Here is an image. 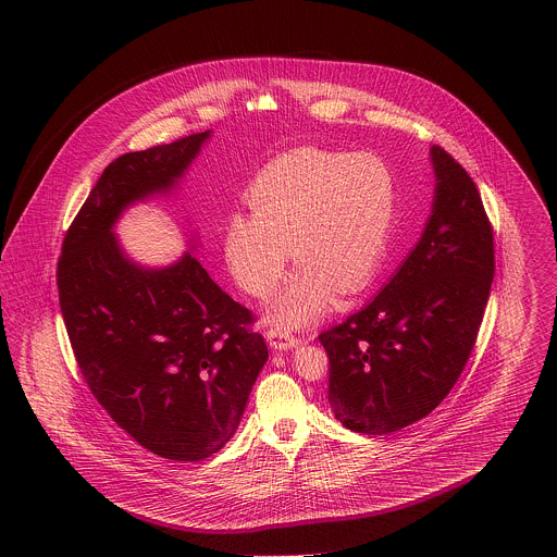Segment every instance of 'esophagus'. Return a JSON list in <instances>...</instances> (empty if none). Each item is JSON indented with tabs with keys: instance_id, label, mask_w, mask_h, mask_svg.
I'll return each mask as SVG.
<instances>
[{
	"instance_id": "esophagus-1",
	"label": "esophagus",
	"mask_w": 557,
	"mask_h": 557,
	"mask_svg": "<svg viewBox=\"0 0 557 557\" xmlns=\"http://www.w3.org/2000/svg\"><path fill=\"white\" fill-rule=\"evenodd\" d=\"M267 343L275 350H288V348L300 345L298 338H294L288 332H280V330L267 332Z\"/></svg>"
}]
</instances>
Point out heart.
<instances>
[{
  "instance_id": "obj_1",
  "label": "heart",
  "mask_w": 557,
  "mask_h": 557,
  "mask_svg": "<svg viewBox=\"0 0 557 557\" xmlns=\"http://www.w3.org/2000/svg\"><path fill=\"white\" fill-rule=\"evenodd\" d=\"M248 202L252 212L225 221V265L242 290L265 298L292 252L300 267L267 318L298 327L321 318L336 290L355 294L373 277L391 236L397 186L391 169L370 154L298 148L267 164Z\"/></svg>"
}]
</instances>
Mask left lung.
I'll return each instance as SVG.
<instances>
[{
    "instance_id": "8db88e82",
    "label": "left lung",
    "mask_w": 557,
    "mask_h": 557,
    "mask_svg": "<svg viewBox=\"0 0 557 557\" xmlns=\"http://www.w3.org/2000/svg\"><path fill=\"white\" fill-rule=\"evenodd\" d=\"M432 212L388 284L323 332L327 400L341 424L391 434L449 395L476 343L495 275L493 230L472 177L432 146Z\"/></svg>"
}]
</instances>
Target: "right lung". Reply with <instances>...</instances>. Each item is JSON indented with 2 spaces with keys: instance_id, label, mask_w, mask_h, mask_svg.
I'll use <instances>...</instances> for the list:
<instances>
[{
  "instance_id": "add662e5",
  "label": "right lung",
  "mask_w": 557,
  "mask_h": 557,
  "mask_svg": "<svg viewBox=\"0 0 557 557\" xmlns=\"http://www.w3.org/2000/svg\"><path fill=\"white\" fill-rule=\"evenodd\" d=\"M211 133L112 160L58 261L60 309L89 391L135 443L175 461L227 445L269 352L248 330L252 313L191 252L141 265L114 225L135 202L173 194Z\"/></svg>"
}]
</instances>
